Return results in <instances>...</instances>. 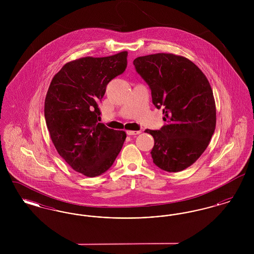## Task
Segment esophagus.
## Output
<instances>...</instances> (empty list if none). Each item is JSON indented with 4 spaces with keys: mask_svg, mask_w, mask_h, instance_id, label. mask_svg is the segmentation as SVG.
<instances>
[{
    "mask_svg": "<svg viewBox=\"0 0 254 254\" xmlns=\"http://www.w3.org/2000/svg\"><path fill=\"white\" fill-rule=\"evenodd\" d=\"M141 133V130H127V134L131 136V135H138Z\"/></svg>",
    "mask_w": 254,
    "mask_h": 254,
    "instance_id": "1",
    "label": "esophagus"
}]
</instances>
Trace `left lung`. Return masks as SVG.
Masks as SVG:
<instances>
[{"mask_svg": "<svg viewBox=\"0 0 254 254\" xmlns=\"http://www.w3.org/2000/svg\"><path fill=\"white\" fill-rule=\"evenodd\" d=\"M133 64L165 115L159 130L145 129L154 138L153 163L169 172L189 168L205 151L216 126L215 101L205 74L191 61L170 53L138 57Z\"/></svg>", "mask_w": 254, "mask_h": 254, "instance_id": "1", "label": "left lung"}]
</instances>
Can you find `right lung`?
I'll use <instances>...</instances> for the list:
<instances>
[{"label": "right lung", "mask_w": 254, "mask_h": 254, "mask_svg": "<svg viewBox=\"0 0 254 254\" xmlns=\"http://www.w3.org/2000/svg\"><path fill=\"white\" fill-rule=\"evenodd\" d=\"M127 52L66 63L53 77L45 118L58 153L75 171L96 177L113 165L127 134L98 123L107 85L126 70Z\"/></svg>", "instance_id": "obj_1"}]
</instances>
